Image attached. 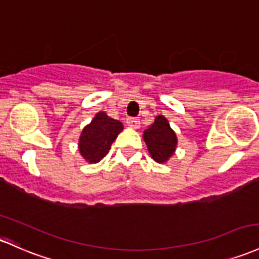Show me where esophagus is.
I'll return each instance as SVG.
<instances>
[{
    "label": "esophagus",
    "mask_w": 259,
    "mask_h": 259,
    "mask_svg": "<svg viewBox=\"0 0 259 259\" xmlns=\"http://www.w3.org/2000/svg\"><path fill=\"white\" fill-rule=\"evenodd\" d=\"M126 124L129 125V126L134 127V129H138L139 125H140V120H139L138 118H127Z\"/></svg>",
    "instance_id": "34e87169"
}]
</instances>
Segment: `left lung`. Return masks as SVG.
Returning a JSON list of instances; mask_svg holds the SVG:
<instances>
[{
  "mask_svg": "<svg viewBox=\"0 0 259 259\" xmlns=\"http://www.w3.org/2000/svg\"><path fill=\"white\" fill-rule=\"evenodd\" d=\"M144 140L147 145L150 155L158 163H163L175 152L177 146V136L169 126L164 116H156L149 129L144 132Z\"/></svg>",
  "mask_w": 259,
  "mask_h": 259,
  "instance_id": "left-lung-1",
  "label": "left lung"
}]
</instances>
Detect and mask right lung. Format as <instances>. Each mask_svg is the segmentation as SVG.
<instances>
[{
  "label": "right lung",
  "mask_w": 259,
  "mask_h": 259,
  "mask_svg": "<svg viewBox=\"0 0 259 259\" xmlns=\"http://www.w3.org/2000/svg\"><path fill=\"white\" fill-rule=\"evenodd\" d=\"M123 130V124L109 118L106 113L96 114L91 124L82 130L79 138V152L91 163L99 162L109 151L113 141Z\"/></svg>",
  "instance_id": "add662e5"
}]
</instances>
